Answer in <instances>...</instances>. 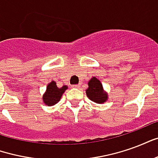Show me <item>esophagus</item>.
Segmentation results:
<instances>
[{
	"mask_svg": "<svg viewBox=\"0 0 158 158\" xmlns=\"http://www.w3.org/2000/svg\"><path fill=\"white\" fill-rule=\"evenodd\" d=\"M73 88H79V85H73Z\"/></svg>",
	"mask_w": 158,
	"mask_h": 158,
	"instance_id": "34e87169",
	"label": "esophagus"
}]
</instances>
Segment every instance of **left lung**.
Returning <instances> with one entry per match:
<instances>
[{"label":"left lung","mask_w":158,"mask_h":158,"mask_svg":"<svg viewBox=\"0 0 158 158\" xmlns=\"http://www.w3.org/2000/svg\"><path fill=\"white\" fill-rule=\"evenodd\" d=\"M89 88L86 89V95L89 99L97 103H102L107 100V95L103 92L102 85L95 77L89 80Z\"/></svg>","instance_id":"obj_1"}]
</instances>
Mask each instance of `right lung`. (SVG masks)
<instances>
[{"instance_id": "right-lung-1", "label": "right lung", "mask_w": 158, "mask_h": 158, "mask_svg": "<svg viewBox=\"0 0 158 158\" xmlns=\"http://www.w3.org/2000/svg\"><path fill=\"white\" fill-rule=\"evenodd\" d=\"M67 89H68V86L64 85L62 86V88H58L54 81L51 82L46 87V91L43 96L44 103L47 106H53L56 104L60 101L62 94Z\"/></svg>"}]
</instances>
